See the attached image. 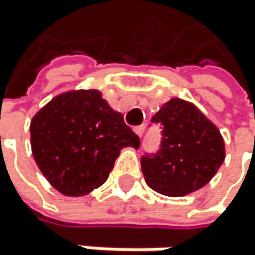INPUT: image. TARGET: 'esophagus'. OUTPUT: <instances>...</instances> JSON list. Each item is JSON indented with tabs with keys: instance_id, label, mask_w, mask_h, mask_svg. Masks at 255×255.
<instances>
[{
	"instance_id": "esophagus-1",
	"label": "esophagus",
	"mask_w": 255,
	"mask_h": 255,
	"mask_svg": "<svg viewBox=\"0 0 255 255\" xmlns=\"http://www.w3.org/2000/svg\"><path fill=\"white\" fill-rule=\"evenodd\" d=\"M143 128L145 127L143 125H139V127H134V133L139 136V137H142V134H143Z\"/></svg>"
}]
</instances>
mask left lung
I'll return each instance as SVG.
<instances>
[{"mask_svg": "<svg viewBox=\"0 0 255 255\" xmlns=\"http://www.w3.org/2000/svg\"><path fill=\"white\" fill-rule=\"evenodd\" d=\"M163 125L160 150L140 159L146 185L170 197L205 187L225 160V142L217 127L193 102L171 98L153 118Z\"/></svg>", "mask_w": 255, "mask_h": 255, "instance_id": "8db88e82", "label": "left lung"}]
</instances>
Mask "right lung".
Segmentation results:
<instances>
[{"mask_svg": "<svg viewBox=\"0 0 255 255\" xmlns=\"http://www.w3.org/2000/svg\"><path fill=\"white\" fill-rule=\"evenodd\" d=\"M99 90H72L55 96L30 122V145L38 168L61 194L79 197L109 179L121 150L139 148Z\"/></svg>", "mask_w": 255, "mask_h": 255, "instance_id": "obj_1", "label": "right lung"}]
</instances>
